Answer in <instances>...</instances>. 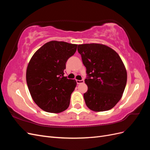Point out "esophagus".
<instances>
[{
	"label": "esophagus",
	"mask_w": 150,
	"mask_h": 150,
	"mask_svg": "<svg viewBox=\"0 0 150 150\" xmlns=\"http://www.w3.org/2000/svg\"><path fill=\"white\" fill-rule=\"evenodd\" d=\"M76 82H77V84H81V83H83L84 82V79H81V80H76Z\"/></svg>",
	"instance_id": "34e87169"
}]
</instances>
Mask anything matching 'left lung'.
I'll use <instances>...</instances> for the list:
<instances>
[{"mask_svg":"<svg viewBox=\"0 0 150 150\" xmlns=\"http://www.w3.org/2000/svg\"><path fill=\"white\" fill-rule=\"evenodd\" d=\"M78 51L86 67V106L94 111L111 110L121 99L126 84L121 59L114 50L100 44H80Z\"/></svg>","mask_w":150,"mask_h":150,"instance_id":"left-lung-1","label":"left lung"}]
</instances>
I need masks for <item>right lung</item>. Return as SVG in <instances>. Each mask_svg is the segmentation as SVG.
I'll return each instance as SVG.
<instances>
[{
  "mask_svg": "<svg viewBox=\"0 0 150 150\" xmlns=\"http://www.w3.org/2000/svg\"><path fill=\"white\" fill-rule=\"evenodd\" d=\"M77 44L52 40L36 51L28 64L26 81L32 98L42 110L58 113L69 107L76 81L64 76L66 63Z\"/></svg>",
  "mask_w": 150,
  "mask_h": 150,
  "instance_id": "add662e5",
  "label": "right lung"
}]
</instances>
